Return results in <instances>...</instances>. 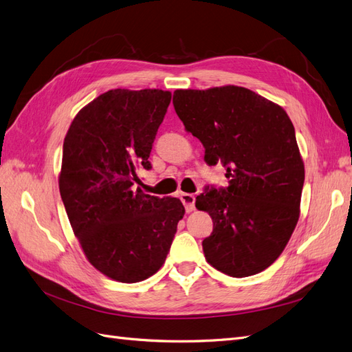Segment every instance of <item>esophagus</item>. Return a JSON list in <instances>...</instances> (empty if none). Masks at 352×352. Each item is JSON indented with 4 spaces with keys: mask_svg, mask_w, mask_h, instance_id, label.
Segmentation results:
<instances>
[{
    "mask_svg": "<svg viewBox=\"0 0 352 352\" xmlns=\"http://www.w3.org/2000/svg\"><path fill=\"white\" fill-rule=\"evenodd\" d=\"M180 201L184 202L186 212H190L195 208V197L192 194H180Z\"/></svg>",
    "mask_w": 352,
    "mask_h": 352,
    "instance_id": "34e87169",
    "label": "esophagus"
}]
</instances>
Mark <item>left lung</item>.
Wrapping results in <instances>:
<instances>
[{
  "mask_svg": "<svg viewBox=\"0 0 352 352\" xmlns=\"http://www.w3.org/2000/svg\"><path fill=\"white\" fill-rule=\"evenodd\" d=\"M173 105L185 129L206 148L208 166L226 168V188H206L195 206L212 219L206 260L247 278L278 260L300 219L304 163L280 105L247 88L177 89Z\"/></svg>",
  "mask_w": 352,
  "mask_h": 352,
  "instance_id": "1",
  "label": "left lung"
}]
</instances>
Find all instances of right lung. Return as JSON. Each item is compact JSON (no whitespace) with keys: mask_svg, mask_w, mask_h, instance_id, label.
<instances>
[{"mask_svg":"<svg viewBox=\"0 0 352 352\" xmlns=\"http://www.w3.org/2000/svg\"><path fill=\"white\" fill-rule=\"evenodd\" d=\"M172 94L111 89L74 117L63 144L60 195L88 261L107 278L135 283L164 264L177 223L179 198L144 194L136 170L148 162Z\"/></svg>","mask_w":352,"mask_h":352,"instance_id":"right-lung-1","label":"right lung"}]
</instances>
